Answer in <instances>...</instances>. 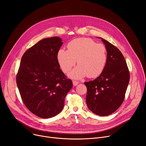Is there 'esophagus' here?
<instances>
[{"label": "esophagus", "mask_w": 146, "mask_h": 146, "mask_svg": "<svg viewBox=\"0 0 146 146\" xmlns=\"http://www.w3.org/2000/svg\"><path fill=\"white\" fill-rule=\"evenodd\" d=\"M79 83V82H76V81H73V85H74V86H77V85Z\"/></svg>", "instance_id": "1"}]
</instances>
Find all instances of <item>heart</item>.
<instances>
[{
	"label": "heart",
	"mask_w": 146,
	"mask_h": 146,
	"mask_svg": "<svg viewBox=\"0 0 146 146\" xmlns=\"http://www.w3.org/2000/svg\"><path fill=\"white\" fill-rule=\"evenodd\" d=\"M68 50L60 49L57 59L62 70L69 72L76 64L77 66L69 74L73 79H79L85 76L95 78L103 72L108 53L104 45L96 43L89 38H77L67 44Z\"/></svg>",
	"instance_id": "1"
}]
</instances>
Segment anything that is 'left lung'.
I'll list each match as a JSON object with an SVG mask.
<instances>
[{
    "label": "left lung",
    "instance_id": "left-lung-1",
    "mask_svg": "<svg viewBox=\"0 0 146 146\" xmlns=\"http://www.w3.org/2000/svg\"><path fill=\"white\" fill-rule=\"evenodd\" d=\"M101 38L108 53L105 68L98 77L84 84L87 90L86 101L89 110L97 115L106 116L117 110L123 103L130 73L119 48Z\"/></svg>",
    "mask_w": 146,
    "mask_h": 146
}]
</instances>
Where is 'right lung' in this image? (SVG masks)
Here are the masks:
<instances>
[{
  "mask_svg": "<svg viewBox=\"0 0 146 146\" xmlns=\"http://www.w3.org/2000/svg\"><path fill=\"white\" fill-rule=\"evenodd\" d=\"M63 44L59 37L46 38L23 54L16 83L26 108L41 118L60 113L72 81L60 69L57 54Z\"/></svg>",
  "mask_w": 146,
  "mask_h": 146,
  "instance_id": "obj_1",
  "label": "right lung"
}]
</instances>
